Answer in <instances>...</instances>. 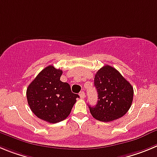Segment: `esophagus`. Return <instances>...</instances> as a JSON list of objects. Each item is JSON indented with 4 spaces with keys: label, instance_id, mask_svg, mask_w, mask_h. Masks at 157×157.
I'll return each mask as SVG.
<instances>
[{
    "label": "esophagus",
    "instance_id": "34e87169",
    "mask_svg": "<svg viewBox=\"0 0 157 157\" xmlns=\"http://www.w3.org/2000/svg\"><path fill=\"white\" fill-rule=\"evenodd\" d=\"M79 95H80V98H84V97H85V93H84V91H80Z\"/></svg>",
    "mask_w": 157,
    "mask_h": 157
}]
</instances>
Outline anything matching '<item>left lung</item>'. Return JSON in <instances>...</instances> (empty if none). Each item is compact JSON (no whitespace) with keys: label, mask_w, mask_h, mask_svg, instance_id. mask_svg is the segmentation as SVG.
Here are the masks:
<instances>
[{"label":"left lung","mask_w":157,"mask_h":157,"mask_svg":"<svg viewBox=\"0 0 157 157\" xmlns=\"http://www.w3.org/2000/svg\"><path fill=\"white\" fill-rule=\"evenodd\" d=\"M98 102L90 106L94 118L110 122L125 115L133 101L134 90L129 82L112 66H103L94 76Z\"/></svg>","instance_id":"obj_1"}]
</instances>
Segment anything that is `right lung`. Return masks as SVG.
Here are the masks:
<instances>
[{
    "label": "right lung",
    "mask_w": 157,
    "mask_h": 157,
    "mask_svg": "<svg viewBox=\"0 0 157 157\" xmlns=\"http://www.w3.org/2000/svg\"><path fill=\"white\" fill-rule=\"evenodd\" d=\"M63 71L53 66L45 67L26 90L28 104L40 119L56 124L70 115L79 95L71 91L68 83L60 80Z\"/></svg>",
    "instance_id": "right-lung-1"
}]
</instances>
